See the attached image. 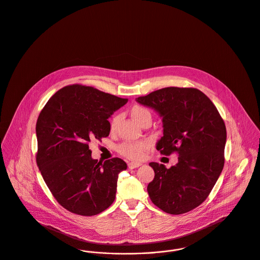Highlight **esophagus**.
<instances>
[{
  "label": "esophagus",
  "mask_w": 260,
  "mask_h": 260,
  "mask_svg": "<svg viewBox=\"0 0 260 260\" xmlns=\"http://www.w3.org/2000/svg\"><path fill=\"white\" fill-rule=\"evenodd\" d=\"M141 165H142V164H140V162H134V161H131V162H128V168H129L130 170H133V169L139 168Z\"/></svg>",
  "instance_id": "obj_1"
}]
</instances>
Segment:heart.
<instances>
[{
    "mask_svg": "<svg viewBox=\"0 0 260 260\" xmlns=\"http://www.w3.org/2000/svg\"><path fill=\"white\" fill-rule=\"evenodd\" d=\"M130 113L132 117L138 122L140 125H143L146 120H152V112L151 110L143 105L136 104L132 106ZM120 121V116L115 115L110 120L109 129L110 132H115ZM150 148V143L148 141H139V142H123L118 145L117 151L118 153L129 159L138 160L145 155V152Z\"/></svg>",
    "mask_w": 260,
    "mask_h": 260,
    "instance_id": "obj_1",
    "label": "heart"
}]
</instances>
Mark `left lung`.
Returning a JSON list of instances; mask_svg holds the SVG:
<instances>
[{"label": "left lung", "instance_id": "left-lung-1", "mask_svg": "<svg viewBox=\"0 0 260 260\" xmlns=\"http://www.w3.org/2000/svg\"><path fill=\"white\" fill-rule=\"evenodd\" d=\"M137 102L162 117L164 136L156 150L164 156L178 155L170 169L150 164L155 177L147 187L149 196L166 213H187L206 200L223 171L225 122L207 95L194 87H165Z\"/></svg>", "mask_w": 260, "mask_h": 260}]
</instances>
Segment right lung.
<instances>
[{
  "mask_svg": "<svg viewBox=\"0 0 260 260\" xmlns=\"http://www.w3.org/2000/svg\"><path fill=\"white\" fill-rule=\"evenodd\" d=\"M128 102L79 84L59 89L36 122V164L57 202L71 213L94 216L114 199L126 162L91 158L88 144L109 135L110 115Z\"/></svg>",
  "mask_w": 260,
  "mask_h": 260,
  "instance_id": "add662e5",
  "label": "right lung"
}]
</instances>
